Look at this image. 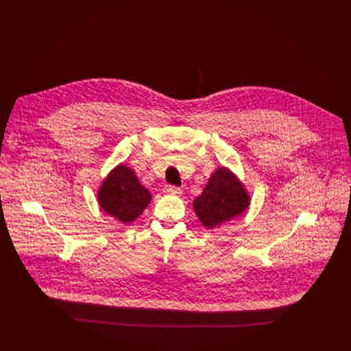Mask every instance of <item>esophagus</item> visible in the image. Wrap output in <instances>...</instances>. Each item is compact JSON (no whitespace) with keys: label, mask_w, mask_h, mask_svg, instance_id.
Wrapping results in <instances>:
<instances>
[{"label":"esophagus","mask_w":351,"mask_h":351,"mask_svg":"<svg viewBox=\"0 0 351 351\" xmlns=\"http://www.w3.org/2000/svg\"><path fill=\"white\" fill-rule=\"evenodd\" d=\"M166 193L173 195V196H179V195H182V189L176 185H168V186H166Z\"/></svg>","instance_id":"1"}]
</instances>
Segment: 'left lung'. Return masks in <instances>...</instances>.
Listing matches in <instances>:
<instances>
[{"label":"left lung","instance_id":"8db88e82","mask_svg":"<svg viewBox=\"0 0 351 351\" xmlns=\"http://www.w3.org/2000/svg\"><path fill=\"white\" fill-rule=\"evenodd\" d=\"M249 200L243 185L233 173L219 167L210 176L200 196L193 201V208L204 226L213 229L246 210Z\"/></svg>","mask_w":351,"mask_h":351}]
</instances>
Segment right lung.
I'll return each mask as SVG.
<instances>
[{"label": "right lung", "mask_w": 351, "mask_h": 351, "mask_svg": "<svg viewBox=\"0 0 351 351\" xmlns=\"http://www.w3.org/2000/svg\"><path fill=\"white\" fill-rule=\"evenodd\" d=\"M150 200V192L125 165L114 168L99 191L101 208L123 223H129L138 217Z\"/></svg>", "instance_id": "1"}]
</instances>
